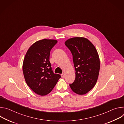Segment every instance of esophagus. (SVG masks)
<instances>
[{"label": "esophagus", "mask_w": 124, "mask_h": 124, "mask_svg": "<svg viewBox=\"0 0 124 124\" xmlns=\"http://www.w3.org/2000/svg\"><path fill=\"white\" fill-rule=\"evenodd\" d=\"M61 76L62 78H64V74H62L61 75Z\"/></svg>", "instance_id": "obj_1"}]
</instances>
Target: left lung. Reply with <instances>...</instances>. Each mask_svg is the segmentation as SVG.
<instances>
[{
    "label": "left lung",
    "mask_w": 124,
    "mask_h": 124,
    "mask_svg": "<svg viewBox=\"0 0 124 124\" xmlns=\"http://www.w3.org/2000/svg\"><path fill=\"white\" fill-rule=\"evenodd\" d=\"M65 44L72 52L76 70V79L70 86L78 95L86 94L95 86L99 77L100 61L98 51L84 37L70 38Z\"/></svg>",
    "instance_id": "left-lung-1"
}]
</instances>
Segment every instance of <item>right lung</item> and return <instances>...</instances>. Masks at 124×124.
Listing matches in <instances>:
<instances>
[{
  "label": "right lung",
  "mask_w": 124,
  "mask_h": 124,
  "mask_svg": "<svg viewBox=\"0 0 124 124\" xmlns=\"http://www.w3.org/2000/svg\"><path fill=\"white\" fill-rule=\"evenodd\" d=\"M57 43L53 39H42L33 44L23 59V71L30 89L40 96L49 94L61 76L53 73L49 62L50 51Z\"/></svg>",
  "instance_id": "obj_1"
}]
</instances>
